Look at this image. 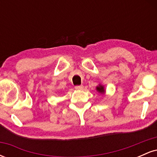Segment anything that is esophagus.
<instances>
[{"label":"esophagus","mask_w":157,"mask_h":157,"mask_svg":"<svg viewBox=\"0 0 157 157\" xmlns=\"http://www.w3.org/2000/svg\"><path fill=\"white\" fill-rule=\"evenodd\" d=\"M82 89H83V86H82V85L75 86V89H77V90H82Z\"/></svg>","instance_id":"esophagus-1"}]
</instances>
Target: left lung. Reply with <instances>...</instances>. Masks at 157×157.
<instances>
[{"mask_svg": "<svg viewBox=\"0 0 157 157\" xmlns=\"http://www.w3.org/2000/svg\"><path fill=\"white\" fill-rule=\"evenodd\" d=\"M96 89H97V91H98V92H100V93H101V94H104L105 93V89H104V86H102V85H99L98 86H97V88H96Z\"/></svg>", "mask_w": 157, "mask_h": 157, "instance_id": "1", "label": "left lung"}]
</instances>
